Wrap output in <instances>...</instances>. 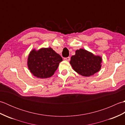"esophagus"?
<instances>
[{"label":"esophagus","mask_w":125,"mask_h":125,"mask_svg":"<svg viewBox=\"0 0 125 125\" xmlns=\"http://www.w3.org/2000/svg\"><path fill=\"white\" fill-rule=\"evenodd\" d=\"M64 60L65 61H69L70 60V58L69 57H65L64 58Z\"/></svg>","instance_id":"1"}]
</instances>
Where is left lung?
Here are the masks:
<instances>
[{"mask_svg": "<svg viewBox=\"0 0 125 125\" xmlns=\"http://www.w3.org/2000/svg\"><path fill=\"white\" fill-rule=\"evenodd\" d=\"M102 58L87 50H77L71 57L70 63L73 69L82 76L89 77L98 72L101 68Z\"/></svg>", "mask_w": 125, "mask_h": 125, "instance_id": "8db88e82", "label": "left lung"}]
</instances>
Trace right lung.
Masks as SVG:
<instances>
[{"mask_svg":"<svg viewBox=\"0 0 125 125\" xmlns=\"http://www.w3.org/2000/svg\"><path fill=\"white\" fill-rule=\"evenodd\" d=\"M63 60L62 57L52 48L33 49L29 54L27 65L29 70L34 76L47 78L54 75Z\"/></svg>","mask_w":125,"mask_h":125,"instance_id":"obj_1","label":"right lung"}]
</instances>
